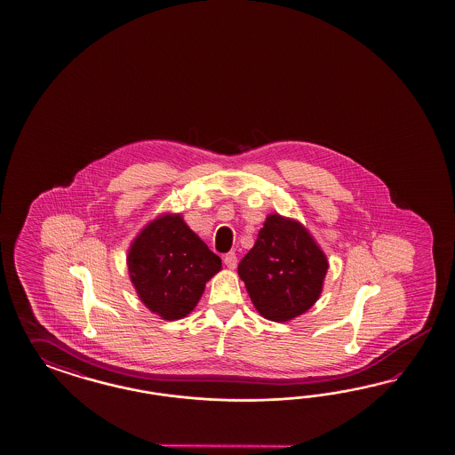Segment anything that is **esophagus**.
Segmentation results:
<instances>
[{
    "label": "esophagus",
    "mask_w": 455,
    "mask_h": 455,
    "mask_svg": "<svg viewBox=\"0 0 455 455\" xmlns=\"http://www.w3.org/2000/svg\"><path fill=\"white\" fill-rule=\"evenodd\" d=\"M223 262H225V265H227L228 268H232V270H234L238 260H236V255H235L234 251H230V253H227V255L223 257Z\"/></svg>",
    "instance_id": "obj_1"
}]
</instances>
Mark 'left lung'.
Returning <instances> with one entry per match:
<instances>
[{
    "instance_id": "8db88e82",
    "label": "left lung",
    "mask_w": 455,
    "mask_h": 455,
    "mask_svg": "<svg viewBox=\"0 0 455 455\" xmlns=\"http://www.w3.org/2000/svg\"><path fill=\"white\" fill-rule=\"evenodd\" d=\"M329 262L299 221L268 215L238 275L260 315L287 322L317 302Z\"/></svg>"
}]
</instances>
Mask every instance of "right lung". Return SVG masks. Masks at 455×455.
Returning a JSON list of instances; mask_svg holds the SVG:
<instances>
[{
  "label": "right lung",
  "instance_id": "right-lung-1",
  "mask_svg": "<svg viewBox=\"0 0 455 455\" xmlns=\"http://www.w3.org/2000/svg\"><path fill=\"white\" fill-rule=\"evenodd\" d=\"M221 260L180 215L148 223L128 251V272L140 300L165 320L188 315Z\"/></svg>",
  "mask_w": 455,
  "mask_h": 455
}]
</instances>
